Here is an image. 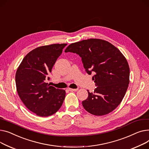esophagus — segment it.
Here are the masks:
<instances>
[{"label":"esophagus","instance_id":"obj_1","mask_svg":"<svg viewBox=\"0 0 149 149\" xmlns=\"http://www.w3.org/2000/svg\"><path fill=\"white\" fill-rule=\"evenodd\" d=\"M70 91H77L78 89H73V88H69L68 89Z\"/></svg>","mask_w":149,"mask_h":149}]
</instances>
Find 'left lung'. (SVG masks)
<instances>
[{
  "label": "left lung",
  "mask_w": 149,
  "mask_h": 149,
  "mask_svg": "<svg viewBox=\"0 0 149 149\" xmlns=\"http://www.w3.org/2000/svg\"><path fill=\"white\" fill-rule=\"evenodd\" d=\"M82 58L86 73L97 87L82 102L84 109L93 115L102 116L114 110L121 102L129 84L130 69L121 52L111 43L90 38L70 45L65 52Z\"/></svg>",
  "instance_id": "1"
}]
</instances>
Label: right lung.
Returning <instances> with one entry per match:
<instances>
[{"label":"right lung","instance_id":"add662e5","mask_svg":"<svg viewBox=\"0 0 149 149\" xmlns=\"http://www.w3.org/2000/svg\"><path fill=\"white\" fill-rule=\"evenodd\" d=\"M67 44H53L32 50L17 70L15 84L19 97L29 110L39 117H48L62 106L65 91L45 82Z\"/></svg>","mask_w":149,"mask_h":149}]
</instances>
